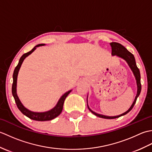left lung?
I'll return each instance as SVG.
<instances>
[{
    "instance_id": "8db88e82",
    "label": "left lung",
    "mask_w": 152,
    "mask_h": 152,
    "mask_svg": "<svg viewBox=\"0 0 152 152\" xmlns=\"http://www.w3.org/2000/svg\"><path fill=\"white\" fill-rule=\"evenodd\" d=\"M110 44V46L112 48V56H116L117 57L121 58L124 60H125L127 63L128 64L129 66L131 69V70L133 72L134 76L135 78V80H136V82H137V95L135 96L134 101L133 102V104L131 106V107L129 108L128 110L126 111L125 112L123 113V114L118 115H115V116H108V115H102V114H98V113H96L95 112L93 111L89 107L88 104V96H87V104H88V109L90 110L91 113H93V114L95 115L97 117L101 118H104V119H115V118H118L119 117H121L122 115H124L125 114H127V113L129 112L132 108H133L134 105L136 103L137 99L138 97V96L140 95V93L141 91V83H140V70L138 69V67L137 66L136 64V61H135L134 57L133 54H132L131 52H129L126 48L122 46L121 44L117 43V42H112Z\"/></svg>"
}]
</instances>
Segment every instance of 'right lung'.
Wrapping results in <instances>:
<instances>
[{
    "instance_id": "obj_1",
    "label": "right lung",
    "mask_w": 152,
    "mask_h": 152,
    "mask_svg": "<svg viewBox=\"0 0 152 152\" xmlns=\"http://www.w3.org/2000/svg\"><path fill=\"white\" fill-rule=\"evenodd\" d=\"M45 46V44H40L37 45L36 46H34L33 48V50L31 51L23 54L21 57L20 59H19V63L18 64L17 66L15 68L14 74H13V84H12V88L13 96H14V98L15 99V101L16 104H17L18 108H19V110L22 112V114H23L25 115H26L27 117L31 119H33V120H36V121H40L51 120V119L56 118L58 115H59L61 112L63 110L64 100H65L66 96L69 95V93L72 91V89H71V90H69V91H66L65 93H64V94L61 96V98L59 99V101H58L56 105L53 108H51V110H48L46 112H33L31 110H29L27 109V108H25L23 106V104L21 103L17 94V80H18V76L19 69H20L21 64L23 62V61L25 58L33 53V51L37 49V48L39 46Z\"/></svg>"
}]
</instances>
